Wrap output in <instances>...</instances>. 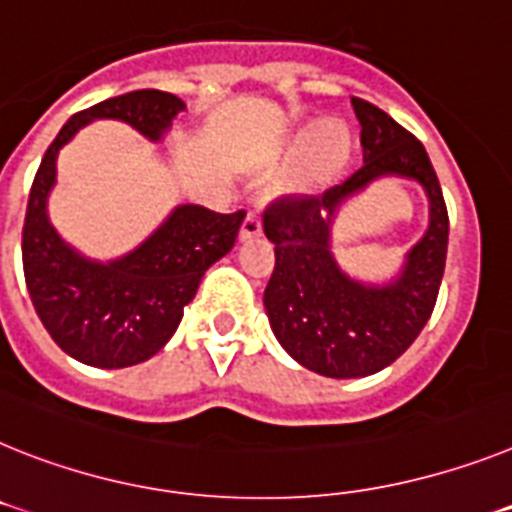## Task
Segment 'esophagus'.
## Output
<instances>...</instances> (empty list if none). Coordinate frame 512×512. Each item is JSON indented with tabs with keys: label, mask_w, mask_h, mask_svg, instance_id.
<instances>
[{
	"label": "esophagus",
	"mask_w": 512,
	"mask_h": 512,
	"mask_svg": "<svg viewBox=\"0 0 512 512\" xmlns=\"http://www.w3.org/2000/svg\"><path fill=\"white\" fill-rule=\"evenodd\" d=\"M263 234V223H260V213L255 210H249L247 218H244L242 229H239V239L242 242H249V239H255V236Z\"/></svg>",
	"instance_id": "obj_1"
}]
</instances>
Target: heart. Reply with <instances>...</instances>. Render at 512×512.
I'll use <instances>...</instances> for the list:
<instances>
[{
    "label": "heart",
    "instance_id": "obj_1",
    "mask_svg": "<svg viewBox=\"0 0 512 512\" xmlns=\"http://www.w3.org/2000/svg\"><path fill=\"white\" fill-rule=\"evenodd\" d=\"M304 148L302 163L296 169L294 187L299 192H312L328 184L346 166L351 153V132L343 122H322L315 132H304L294 140V148Z\"/></svg>",
    "mask_w": 512,
    "mask_h": 512
}]
</instances>
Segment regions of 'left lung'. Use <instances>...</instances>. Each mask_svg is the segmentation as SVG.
<instances>
[{"label":"left lung","mask_w":512,"mask_h":512,"mask_svg":"<svg viewBox=\"0 0 512 512\" xmlns=\"http://www.w3.org/2000/svg\"><path fill=\"white\" fill-rule=\"evenodd\" d=\"M362 124V169L322 197H281L263 216L276 244L265 312L286 354L317 375L367 377L393 364L427 325L448 255V208L424 145L385 111L351 98ZM382 175L423 184L430 226L388 284H364L337 265L332 221L346 199Z\"/></svg>","instance_id":"left-lung-1"}]
</instances>
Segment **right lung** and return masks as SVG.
<instances>
[{"instance_id": "1", "label": "right lung", "mask_w": 512, "mask_h": 512, "mask_svg": "<svg viewBox=\"0 0 512 512\" xmlns=\"http://www.w3.org/2000/svg\"><path fill=\"white\" fill-rule=\"evenodd\" d=\"M184 109L182 98L163 90L101 101L67 119L38 166L23 226L25 283L49 336L77 362L122 369L158 354L179 328L205 270L234 247L244 210L176 205L143 244L109 263L80 255L49 221L59 150L85 124L119 119L158 143Z\"/></svg>"}]
</instances>
